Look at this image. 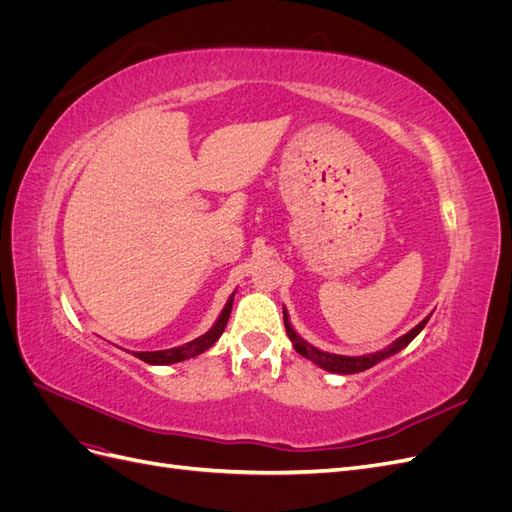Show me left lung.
<instances>
[{"label": "left lung", "instance_id": "8db88e82", "mask_svg": "<svg viewBox=\"0 0 512 512\" xmlns=\"http://www.w3.org/2000/svg\"><path fill=\"white\" fill-rule=\"evenodd\" d=\"M429 316L425 320H421L416 324V327L412 331H408L406 335H401L399 339H395V342L391 346H386L384 350H378V352H371V354H363V356H344V354H333V352H324L312 344H307L305 339L292 329L290 324V318L286 314L284 309V324H286V333L290 337V342L294 344V350H297L301 356H305V359H309L312 363H316L318 367L327 369V371H333V374H359V371H365L369 367L378 365L380 361L389 359V356L397 354L399 350H404L412 339L421 333L425 329Z\"/></svg>", "mask_w": 512, "mask_h": 512}]
</instances>
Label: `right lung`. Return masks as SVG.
<instances>
[{
	"mask_svg": "<svg viewBox=\"0 0 512 512\" xmlns=\"http://www.w3.org/2000/svg\"><path fill=\"white\" fill-rule=\"evenodd\" d=\"M232 297H235V292L230 294V299L226 301L220 318L215 320V324H213V327H211L205 335H200V337L192 339V342L183 344V346H177V348L156 350V352H134V356H136V359H141V361L149 363V365H173V363H181V361H185V359H194V356L203 354L205 350H209L215 342H218L220 335L224 333L226 324H228V318H230L232 301H235Z\"/></svg>",
	"mask_w": 512,
	"mask_h": 512,
	"instance_id": "obj_1",
	"label": "right lung"
}]
</instances>
